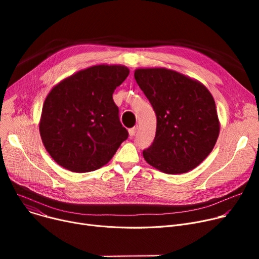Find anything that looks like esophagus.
<instances>
[{"mask_svg": "<svg viewBox=\"0 0 259 259\" xmlns=\"http://www.w3.org/2000/svg\"><path fill=\"white\" fill-rule=\"evenodd\" d=\"M137 130H138V128L137 127H133V128H130L129 130H128V132H129V135H130V138H132L133 135L137 133Z\"/></svg>", "mask_w": 259, "mask_h": 259, "instance_id": "1", "label": "esophagus"}]
</instances>
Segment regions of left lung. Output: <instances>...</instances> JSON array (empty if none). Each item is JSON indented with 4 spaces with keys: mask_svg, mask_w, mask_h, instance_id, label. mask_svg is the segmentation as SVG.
I'll use <instances>...</instances> for the list:
<instances>
[{
    "mask_svg": "<svg viewBox=\"0 0 259 259\" xmlns=\"http://www.w3.org/2000/svg\"><path fill=\"white\" fill-rule=\"evenodd\" d=\"M134 77L156 114L155 138L143 151L145 160L168 174L193 170L220 134L212 94L198 80L166 68H141Z\"/></svg>",
    "mask_w": 259,
    "mask_h": 259,
    "instance_id": "obj_1",
    "label": "left lung"
}]
</instances>
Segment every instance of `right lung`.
I'll return each mask as SVG.
<instances>
[{"mask_svg": "<svg viewBox=\"0 0 259 259\" xmlns=\"http://www.w3.org/2000/svg\"><path fill=\"white\" fill-rule=\"evenodd\" d=\"M129 74L121 65H97L63 79L48 93L39 133L54 161L71 172L100 169L128 139L112 94Z\"/></svg>", "mask_w": 259, "mask_h": 259, "instance_id": "add662e5", "label": "right lung"}]
</instances>
